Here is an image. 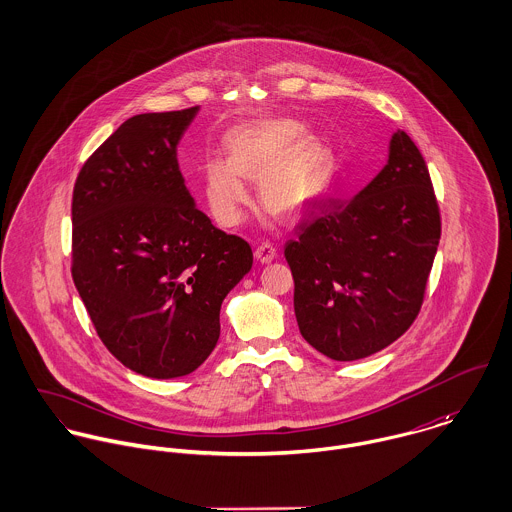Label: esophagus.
<instances>
[{"label": "esophagus", "mask_w": 512, "mask_h": 512, "mask_svg": "<svg viewBox=\"0 0 512 512\" xmlns=\"http://www.w3.org/2000/svg\"><path fill=\"white\" fill-rule=\"evenodd\" d=\"M254 256H256V260H258V262H262V264H270L272 260H276L278 250H276V246H274L272 242H262V244L254 250Z\"/></svg>", "instance_id": "1"}]
</instances>
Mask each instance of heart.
Returning <instances> with one entry per match:
<instances>
[{"instance_id": "heart-1", "label": "heart", "mask_w": 512, "mask_h": 512, "mask_svg": "<svg viewBox=\"0 0 512 512\" xmlns=\"http://www.w3.org/2000/svg\"><path fill=\"white\" fill-rule=\"evenodd\" d=\"M226 157L201 167L207 205L220 226L234 228L252 199L246 179L258 181L262 203L284 219H297L319 199L329 169V149L292 118H268L234 128Z\"/></svg>"}]
</instances>
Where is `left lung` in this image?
I'll use <instances>...</instances> for the list:
<instances>
[{"instance_id": "1", "label": "left lung", "mask_w": 512, "mask_h": 512, "mask_svg": "<svg viewBox=\"0 0 512 512\" xmlns=\"http://www.w3.org/2000/svg\"><path fill=\"white\" fill-rule=\"evenodd\" d=\"M439 234L426 161L396 130L376 177L349 201H329L286 244L301 337L343 363L394 343L422 307Z\"/></svg>"}]
</instances>
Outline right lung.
Instances as JSON below:
<instances>
[{"label":"right lung","mask_w":512,"mask_h":512,"mask_svg":"<svg viewBox=\"0 0 512 512\" xmlns=\"http://www.w3.org/2000/svg\"><path fill=\"white\" fill-rule=\"evenodd\" d=\"M199 106L126 120L82 165L73 191V280L106 349L149 378L203 365L220 305L252 248L201 213L177 144Z\"/></svg>","instance_id":"obj_1"}]
</instances>
